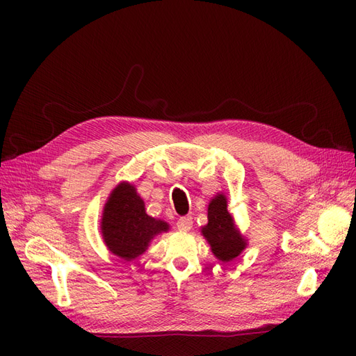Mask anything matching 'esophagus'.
<instances>
[{
	"label": "esophagus",
	"instance_id": "esophagus-1",
	"mask_svg": "<svg viewBox=\"0 0 356 356\" xmlns=\"http://www.w3.org/2000/svg\"><path fill=\"white\" fill-rule=\"evenodd\" d=\"M177 227L179 232H188L193 227V218L191 217H182L178 220Z\"/></svg>",
	"mask_w": 356,
	"mask_h": 356
}]
</instances>
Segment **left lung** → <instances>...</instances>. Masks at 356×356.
<instances>
[{"label":"left lung","instance_id":"8db88e82","mask_svg":"<svg viewBox=\"0 0 356 356\" xmlns=\"http://www.w3.org/2000/svg\"><path fill=\"white\" fill-rule=\"evenodd\" d=\"M202 234L211 245L212 254L222 263L232 261L246 248V239L236 229L224 195H217L209 202L208 224L202 227Z\"/></svg>","mask_w":356,"mask_h":356}]
</instances>
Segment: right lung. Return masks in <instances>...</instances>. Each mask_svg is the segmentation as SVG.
Wrapping results in <instances>:
<instances>
[{"instance_id":"obj_1","label":"right lung","mask_w":356,"mask_h":356,"mask_svg":"<svg viewBox=\"0 0 356 356\" xmlns=\"http://www.w3.org/2000/svg\"><path fill=\"white\" fill-rule=\"evenodd\" d=\"M168 230V222L149 217L145 212L144 200L132 184L120 182L111 191L104 207L101 233L106 248L114 255L132 261L147 251L154 236Z\"/></svg>"}]
</instances>
